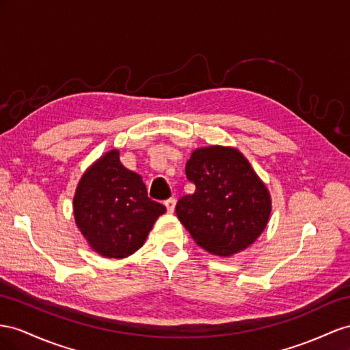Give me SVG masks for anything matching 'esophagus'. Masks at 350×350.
Listing matches in <instances>:
<instances>
[{
	"label": "esophagus",
	"instance_id": "esophagus-1",
	"mask_svg": "<svg viewBox=\"0 0 350 350\" xmlns=\"http://www.w3.org/2000/svg\"><path fill=\"white\" fill-rule=\"evenodd\" d=\"M164 204H165L168 213H173L174 211V207H176V200L174 198H168Z\"/></svg>",
	"mask_w": 350,
	"mask_h": 350
}]
</instances>
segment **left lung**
<instances>
[{"label":"left lung","mask_w":350,"mask_h":350,"mask_svg":"<svg viewBox=\"0 0 350 350\" xmlns=\"http://www.w3.org/2000/svg\"><path fill=\"white\" fill-rule=\"evenodd\" d=\"M192 195L177 201L176 214L205 252L229 257L252 245L272 210L267 187L235 148L208 146L186 163Z\"/></svg>","instance_id":"1"}]
</instances>
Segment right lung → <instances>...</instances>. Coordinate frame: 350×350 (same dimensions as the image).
<instances>
[{"mask_svg":"<svg viewBox=\"0 0 350 350\" xmlns=\"http://www.w3.org/2000/svg\"><path fill=\"white\" fill-rule=\"evenodd\" d=\"M163 204L148 196L142 176L130 172L112 149L83 174L74 196L78 229L96 253L124 258L145 243Z\"/></svg>","mask_w":350,"mask_h":350,"instance_id":"obj_1","label":"right lung"}]
</instances>
